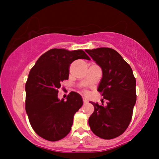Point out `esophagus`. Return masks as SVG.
I'll use <instances>...</instances> for the list:
<instances>
[{
    "instance_id": "34e87169",
    "label": "esophagus",
    "mask_w": 159,
    "mask_h": 159,
    "mask_svg": "<svg viewBox=\"0 0 159 159\" xmlns=\"http://www.w3.org/2000/svg\"><path fill=\"white\" fill-rule=\"evenodd\" d=\"M83 103H84V104L88 103V100L85 98H83Z\"/></svg>"
}]
</instances>
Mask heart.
<instances>
[{
  "mask_svg": "<svg viewBox=\"0 0 159 159\" xmlns=\"http://www.w3.org/2000/svg\"><path fill=\"white\" fill-rule=\"evenodd\" d=\"M85 93H86V91H85Z\"/></svg>",
  "mask_w": 159,
  "mask_h": 159,
  "instance_id": "heart-1",
  "label": "heart"
}]
</instances>
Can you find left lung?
<instances>
[{"mask_svg": "<svg viewBox=\"0 0 159 159\" xmlns=\"http://www.w3.org/2000/svg\"><path fill=\"white\" fill-rule=\"evenodd\" d=\"M86 52L102 69L98 91L107 99V106L90 103L94 112L88 123L99 138L111 139L125 131L133 116L136 102V80L130 66L115 50L99 48Z\"/></svg>", "mask_w": 159, "mask_h": 159, "instance_id": "obj_1", "label": "left lung"}]
</instances>
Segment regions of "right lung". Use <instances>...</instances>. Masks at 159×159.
<instances>
[{"mask_svg": "<svg viewBox=\"0 0 159 159\" xmlns=\"http://www.w3.org/2000/svg\"><path fill=\"white\" fill-rule=\"evenodd\" d=\"M79 59L90 60L84 51L54 48L39 57L29 74L25 85V109L32 128L46 140L64 138L71 130L75 113L83 105L79 93L71 92L66 101L57 98L63 80L69 79V67Z\"/></svg>", "mask_w": 159, "mask_h": 159, "instance_id": "right-lung-1", "label": "right lung"}]
</instances>
